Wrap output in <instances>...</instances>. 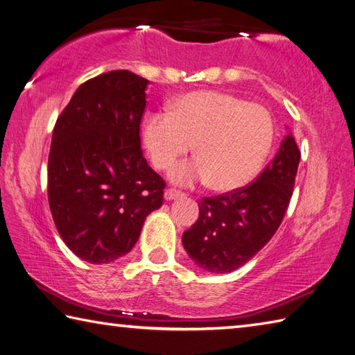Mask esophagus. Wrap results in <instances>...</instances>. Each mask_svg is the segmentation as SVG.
Segmentation results:
<instances>
[{
	"label": "esophagus",
	"instance_id": "34e87169",
	"mask_svg": "<svg viewBox=\"0 0 355 355\" xmlns=\"http://www.w3.org/2000/svg\"><path fill=\"white\" fill-rule=\"evenodd\" d=\"M182 196H184V193L176 190V188H167V190H165V199L167 200H173V199H178Z\"/></svg>",
	"mask_w": 355,
	"mask_h": 355
}]
</instances>
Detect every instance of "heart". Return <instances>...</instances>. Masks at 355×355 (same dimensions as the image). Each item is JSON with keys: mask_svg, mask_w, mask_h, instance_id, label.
I'll list each match as a JSON object with an SVG mask.
<instances>
[{"mask_svg": "<svg viewBox=\"0 0 355 355\" xmlns=\"http://www.w3.org/2000/svg\"><path fill=\"white\" fill-rule=\"evenodd\" d=\"M270 112L228 93L199 90L179 98L170 112H153L144 122V142L151 162L165 170L190 151L193 161L170 170L179 185L209 182L231 191L254 179L272 147Z\"/></svg>", "mask_w": 355, "mask_h": 355, "instance_id": "1", "label": "heart"}]
</instances>
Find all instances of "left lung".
<instances>
[{
  "instance_id": "1",
  "label": "left lung",
  "mask_w": 355,
  "mask_h": 355,
  "mask_svg": "<svg viewBox=\"0 0 355 355\" xmlns=\"http://www.w3.org/2000/svg\"><path fill=\"white\" fill-rule=\"evenodd\" d=\"M299 162L297 144L288 133L256 180L219 196L202 198L198 220L182 236L194 263L208 272L225 274L254 257L284 220Z\"/></svg>"
}]
</instances>
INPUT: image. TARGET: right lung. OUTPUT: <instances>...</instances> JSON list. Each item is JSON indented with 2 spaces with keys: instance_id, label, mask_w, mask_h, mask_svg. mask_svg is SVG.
<instances>
[{
  "instance_id": "right-lung-1",
  "label": "right lung",
  "mask_w": 355,
  "mask_h": 355,
  "mask_svg": "<svg viewBox=\"0 0 355 355\" xmlns=\"http://www.w3.org/2000/svg\"><path fill=\"white\" fill-rule=\"evenodd\" d=\"M148 79L112 70L85 81L56 119L47 196L64 243L90 263L132 251L165 180L141 148Z\"/></svg>"
}]
</instances>
